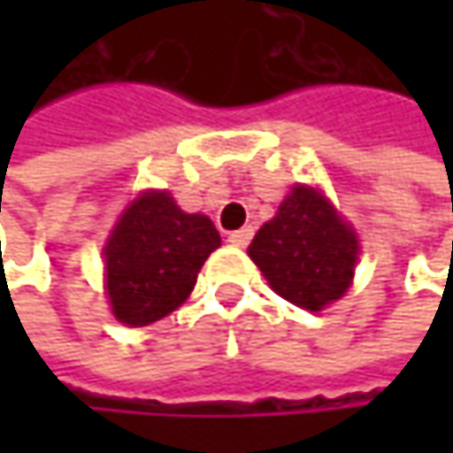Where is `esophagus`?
<instances>
[{"instance_id":"esophagus-1","label":"esophagus","mask_w":453,"mask_h":453,"mask_svg":"<svg viewBox=\"0 0 453 453\" xmlns=\"http://www.w3.org/2000/svg\"><path fill=\"white\" fill-rule=\"evenodd\" d=\"M251 235H254V230H251V227H241V230H233V233H227V241H230L233 246L243 249V246H249Z\"/></svg>"}]
</instances>
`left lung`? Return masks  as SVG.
<instances>
[{
  "instance_id": "1",
  "label": "left lung",
  "mask_w": 453,
  "mask_h": 453,
  "mask_svg": "<svg viewBox=\"0 0 453 453\" xmlns=\"http://www.w3.org/2000/svg\"><path fill=\"white\" fill-rule=\"evenodd\" d=\"M357 235L315 188L296 186L278 215L259 227L249 257L275 294L319 312L341 299L357 265Z\"/></svg>"
}]
</instances>
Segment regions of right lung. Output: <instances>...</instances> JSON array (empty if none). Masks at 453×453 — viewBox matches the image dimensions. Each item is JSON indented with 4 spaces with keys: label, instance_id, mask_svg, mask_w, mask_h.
<instances>
[{
    "label": "right lung",
    "instance_id": "right-lung-1",
    "mask_svg": "<svg viewBox=\"0 0 453 453\" xmlns=\"http://www.w3.org/2000/svg\"><path fill=\"white\" fill-rule=\"evenodd\" d=\"M220 233L204 215H186L167 194H143L104 246L107 294L126 325H151L178 310L196 286Z\"/></svg>",
    "mask_w": 453,
    "mask_h": 453
}]
</instances>
